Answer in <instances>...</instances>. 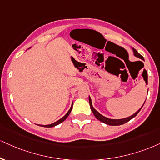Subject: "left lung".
Instances as JSON below:
<instances>
[{
    "instance_id": "8db88e82",
    "label": "left lung",
    "mask_w": 160,
    "mask_h": 160,
    "mask_svg": "<svg viewBox=\"0 0 160 160\" xmlns=\"http://www.w3.org/2000/svg\"><path fill=\"white\" fill-rule=\"evenodd\" d=\"M132 51H133L134 55H135L136 57H138V58H139V59H142V60H144L143 57H142L141 54H139V53H138L137 51H136V49H134V48H132ZM88 101H89L90 108H91L92 112H93L94 115H95V116L96 117V118L98 119V120L101 121V122L105 123V124H108V125H111V126H118V125L124 124H125V123H127L128 122H129V121H130V120H131L132 118H133L134 117L136 116V115H137L138 113L139 112V111L141 110V109L142 108V107H143V105L145 104V103H144V104L142 105V107L139 109H138V110L136 112L134 113L133 115H130V116L128 117V118H122V119H112V118H107V117L103 116V115H102L101 114H100L98 112L95 108H94L93 106H92V100H91V98H90V97H88Z\"/></svg>"
}]
</instances>
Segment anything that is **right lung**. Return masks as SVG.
Here are the masks:
<instances>
[{
  "label": "right lung",
  "mask_w": 160,
  "mask_h": 160,
  "mask_svg": "<svg viewBox=\"0 0 160 160\" xmlns=\"http://www.w3.org/2000/svg\"><path fill=\"white\" fill-rule=\"evenodd\" d=\"M72 107H73V103H72V107H71L70 109H69V110L68 111V112H67L66 114H65V115H64V116L62 117V118H60V119H59V120H58V121H57V122H56L53 123V124H48V125H41V124H38V125H39V126H41V127H45V128H52V127L57 126V125H58V124H60V123H62V122H64V121L65 120V119L67 118V117L68 116L69 114H70L71 111H72Z\"/></svg>",
  "instance_id": "add662e5"
}]
</instances>
